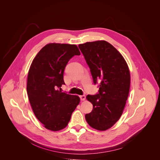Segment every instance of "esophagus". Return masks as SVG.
<instances>
[{"instance_id": "1", "label": "esophagus", "mask_w": 160, "mask_h": 160, "mask_svg": "<svg viewBox=\"0 0 160 160\" xmlns=\"http://www.w3.org/2000/svg\"><path fill=\"white\" fill-rule=\"evenodd\" d=\"M80 98L81 101H85L86 97L85 95H82V96H80Z\"/></svg>"}]
</instances>
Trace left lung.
<instances>
[{"mask_svg":"<svg viewBox=\"0 0 160 160\" xmlns=\"http://www.w3.org/2000/svg\"><path fill=\"white\" fill-rule=\"evenodd\" d=\"M78 48L90 69L94 84L100 82L99 93L87 95L93 104L85 115L88 124L96 130H108L121 117L130 84L128 65L122 55L104 40L79 44Z\"/></svg>","mask_w":160,"mask_h":160,"instance_id":"obj_1","label":"left lung"}]
</instances>
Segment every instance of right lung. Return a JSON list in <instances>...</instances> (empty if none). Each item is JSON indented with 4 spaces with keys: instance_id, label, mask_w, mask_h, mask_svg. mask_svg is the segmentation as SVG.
<instances>
[{
    "instance_id": "obj_1",
    "label": "right lung",
    "mask_w": 160,
    "mask_h": 160,
    "mask_svg": "<svg viewBox=\"0 0 160 160\" xmlns=\"http://www.w3.org/2000/svg\"><path fill=\"white\" fill-rule=\"evenodd\" d=\"M80 55L76 45L51 43L38 52L28 73L27 90L37 118L52 131L63 129L80 102L77 96L62 92L63 73L69 60Z\"/></svg>"
}]
</instances>
